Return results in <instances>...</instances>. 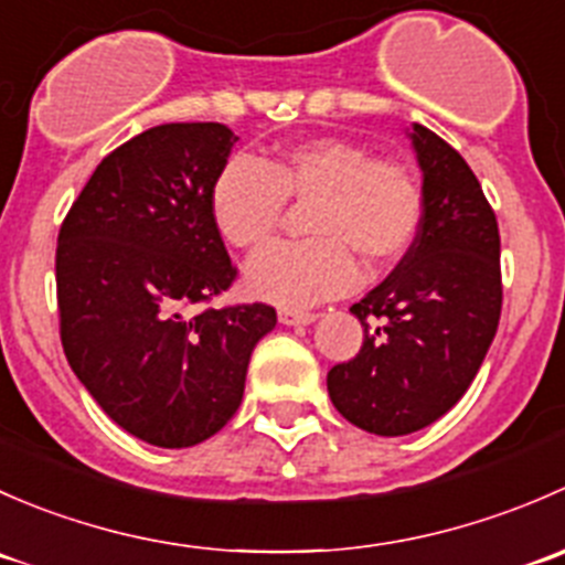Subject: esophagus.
I'll return each instance as SVG.
<instances>
[{
  "label": "esophagus",
  "mask_w": 565,
  "mask_h": 565,
  "mask_svg": "<svg viewBox=\"0 0 565 565\" xmlns=\"http://www.w3.org/2000/svg\"><path fill=\"white\" fill-rule=\"evenodd\" d=\"M319 315L315 311H306V309H281L278 311V322L284 324H311L317 322Z\"/></svg>",
  "instance_id": "1"
}]
</instances>
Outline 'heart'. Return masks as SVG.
Instances as JSON below:
<instances>
[{"label": "heart", "instance_id": "obj_1", "mask_svg": "<svg viewBox=\"0 0 565 565\" xmlns=\"http://www.w3.org/2000/svg\"><path fill=\"white\" fill-rule=\"evenodd\" d=\"M287 204H306L300 226L311 237L256 256L246 287L256 298L298 309L355 287V258L366 270L396 265L418 237L424 185L404 161L328 136L262 163L232 158L210 188L215 230L250 254L276 237Z\"/></svg>", "mask_w": 565, "mask_h": 565}]
</instances>
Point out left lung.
I'll use <instances>...</instances> for the list:
<instances>
[{"instance_id": "8db88e82", "label": "left lung", "mask_w": 565, "mask_h": 565, "mask_svg": "<svg viewBox=\"0 0 565 565\" xmlns=\"http://www.w3.org/2000/svg\"><path fill=\"white\" fill-rule=\"evenodd\" d=\"M424 172V221L413 248L352 306L363 347L328 372L333 407L358 429L402 437L435 424L465 396L498 333L500 232L465 158L413 125Z\"/></svg>"}]
</instances>
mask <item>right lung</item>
<instances>
[{"label":"right lung","mask_w":565,"mask_h":565,"mask_svg":"<svg viewBox=\"0 0 565 565\" xmlns=\"http://www.w3.org/2000/svg\"><path fill=\"white\" fill-rule=\"evenodd\" d=\"M237 136L221 122L156 125L108 152L56 241L67 363L100 409L158 448H191L237 413L276 309H199L237 276L210 188Z\"/></svg>","instance_id":"1"}]
</instances>
